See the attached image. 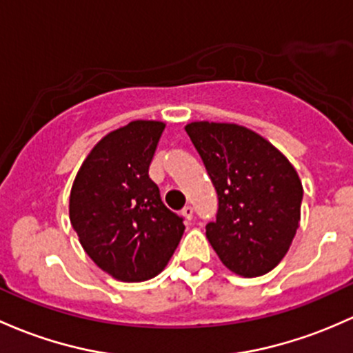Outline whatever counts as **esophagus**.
Masks as SVG:
<instances>
[{
    "label": "esophagus",
    "instance_id": "1",
    "mask_svg": "<svg viewBox=\"0 0 353 353\" xmlns=\"http://www.w3.org/2000/svg\"><path fill=\"white\" fill-rule=\"evenodd\" d=\"M192 213H194V211H192V206H184L183 208V216L186 218V220H192Z\"/></svg>",
    "mask_w": 353,
    "mask_h": 353
}]
</instances>
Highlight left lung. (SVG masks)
<instances>
[{
  "label": "left lung",
  "mask_w": 353,
  "mask_h": 353,
  "mask_svg": "<svg viewBox=\"0 0 353 353\" xmlns=\"http://www.w3.org/2000/svg\"><path fill=\"white\" fill-rule=\"evenodd\" d=\"M186 132L218 194L206 239L226 269L264 276L283 261L299 228L298 172L283 152L242 125L192 121Z\"/></svg>",
  "instance_id": "left-lung-1"
}]
</instances>
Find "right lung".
<instances>
[{
  "label": "right lung",
  "mask_w": 353,
  "mask_h": 353,
  "mask_svg": "<svg viewBox=\"0 0 353 353\" xmlns=\"http://www.w3.org/2000/svg\"><path fill=\"white\" fill-rule=\"evenodd\" d=\"M164 121L135 120L103 137L77 170L69 198L70 225L91 261L123 283L161 274L184 233L148 167Z\"/></svg>",
  "instance_id": "right-lung-1"
}]
</instances>
